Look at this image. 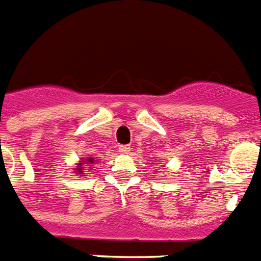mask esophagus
<instances>
[{"label": "esophagus", "mask_w": 261, "mask_h": 261, "mask_svg": "<svg viewBox=\"0 0 261 261\" xmlns=\"http://www.w3.org/2000/svg\"><path fill=\"white\" fill-rule=\"evenodd\" d=\"M119 152L120 154H128L130 152V147L128 146H119Z\"/></svg>", "instance_id": "esophagus-1"}]
</instances>
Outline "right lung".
I'll return each mask as SVG.
<instances>
[{"mask_svg": "<svg viewBox=\"0 0 261 261\" xmlns=\"http://www.w3.org/2000/svg\"><path fill=\"white\" fill-rule=\"evenodd\" d=\"M95 162V158H82L80 160V164L77 165V167H76V173L77 174H84L83 171L86 170V167H83L84 166V164H88V165H92Z\"/></svg>", "mask_w": 261, "mask_h": 261, "instance_id": "1", "label": "right lung"}]
</instances>
